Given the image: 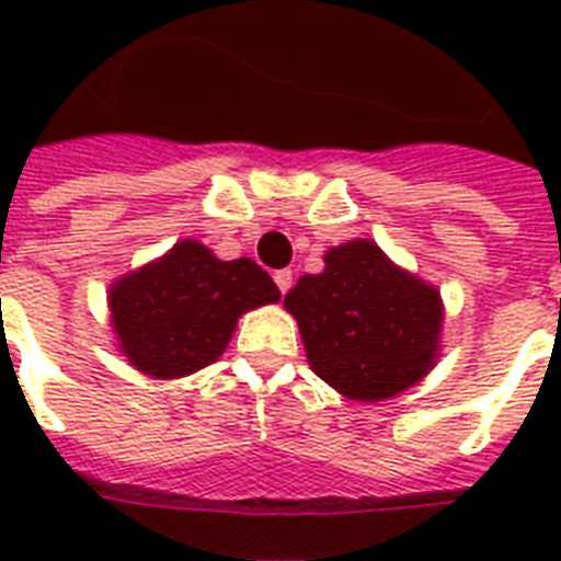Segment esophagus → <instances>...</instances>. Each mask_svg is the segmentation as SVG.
Wrapping results in <instances>:
<instances>
[{
  "mask_svg": "<svg viewBox=\"0 0 561 561\" xmlns=\"http://www.w3.org/2000/svg\"><path fill=\"white\" fill-rule=\"evenodd\" d=\"M273 282H276V288H279L282 294H288L290 285H294V273H290V271H276V273H273Z\"/></svg>",
  "mask_w": 561,
  "mask_h": 561,
  "instance_id": "34e87169",
  "label": "esophagus"
}]
</instances>
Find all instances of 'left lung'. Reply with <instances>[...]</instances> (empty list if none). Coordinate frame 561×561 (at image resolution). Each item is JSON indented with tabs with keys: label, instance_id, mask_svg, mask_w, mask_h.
<instances>
[{
	"label": "left lung",
	"instance_id": "1",
	"mask_svg": "<svg viewBox=\"0 0 561 561\" xmlns=\"http://www.w3.org/2000/svg\"><path fill=\"white\" fill-rule=\"evenodd\" d=\"M323 262V271L299 276L285 294L311 369L355 401L416 387L443 352L436 285L399 267L369 238L325 250Z\"/></svg>",
	"mask_w": 561,
	"mask_h": 561
}]
</instances>
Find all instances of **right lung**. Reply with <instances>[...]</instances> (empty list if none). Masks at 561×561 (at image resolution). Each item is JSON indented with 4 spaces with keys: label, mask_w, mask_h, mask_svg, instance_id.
<instances>
[{
    "label": "right lung",
    "mask_w": 561,
    "mask_h": 561,
    "mask_svg": "<svg viewBox=\"0 0 561 561\" xmlns=\"http://www.w3.org/2000/svg\"><path fill=\"white\" fill-rule=\"evenodd\" d=\"M279 297L253 259L224 262L201 241L183 238L160 259L118 276L107 290V306L127 364L169 381L215 364L241 314Z\"/></svg>",
    "instance_id": "add662e5"
}]
</instances>
